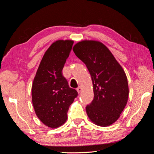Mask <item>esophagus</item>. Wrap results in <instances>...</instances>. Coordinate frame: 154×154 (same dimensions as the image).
I'll list each match as a JSON object with an SVG mask.
<instances>
[{"instance_id": "obj_1", "label": "esophagus", "mask_w": 154, "mask_h": 154, "mask_svg": "<svg viewBox=\"0 0 154 154\" xmlns=\"http://www.w3.org/2000/svg\"><path fill=\"white\" fill-rule=\"evenodd\" d=\"M77 92H78V94H80V93L82 92V88L81 87H78L77 88Z\"/></svg>"}]
</instances>
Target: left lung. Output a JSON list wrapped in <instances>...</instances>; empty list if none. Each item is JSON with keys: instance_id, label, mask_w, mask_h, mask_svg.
I'll return each mask as SVG.
<instances>
[{"instance_id": "8db88e82", "label": "left lung", "mask_w": 154, "mask_h": 154, "mask_svg": "<svg viewBox=\"0 0 154 154\" xmlns=\"http://www.w3.org/2000/svg\"><path fill=\"white\" fill-rule=\"evenodd\" d=\"M91 76L94 99L86 106L88 118L100 127H108L120 117L128 98V85L121 65L99 41L82 40L72 48Z\"/></svg>"}]
</instances>
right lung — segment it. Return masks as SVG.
Wrapping results in <instances>:
<instances>
[{
	"mask_svg": "<svg viewBox=\"0 0 154 154\" xmlns=\"http://www.w3.org/2000/svg\"><path fill=\"white\" fill-rule=\"evenodd\" d=\"M74 41L57 40L45 51L37 70L31 88L32 103L37 117L51 128L67 119V112L78 96L62 75V69Z\"/></svg>",
	"mask_w": 154,
	"mask_h": 154,
	"instance_id": "right-lung-1",
	"label": "right lung"
}]
</instances>
